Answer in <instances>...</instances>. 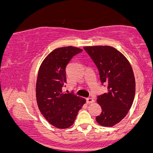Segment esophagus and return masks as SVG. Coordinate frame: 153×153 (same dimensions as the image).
Segmentation results:
<instances>
[{
    "instance_id": "1",
    "label": "esophagus",
    "mask_w": 153,
    "mask_h": 153,
    "mask_svg": "<svg viewBox=\"0 0 153 153\" xmlns=\"http://www.w3.org/2000/svg\"><path fill=\"white\" fill-rule=\"evenodd\" d=\"M86 102H87V103H92L94 102V99H93V98H91V97L87 98Z\"/></svg>"
}]
</instances>
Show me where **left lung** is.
<instances>
[{
	"label": "left lung",
	"instance_id": "1",
	"mask_svg": "<svg viewBox=\"0 0 153 153\" xmlns=\"http://www.w3.org/2000/svg\"><path fill=\"white\" fill-rule=\"evenodd\" d=\"M96 64L106 93L98 96L97 102L102 108L96 122L104 127H112L125 117L130 109L135 94V79L127 59L110 46L83 47Z\"/></svg>",
	"mask_w": 153,
	"mask_h": 153
}]
</instances>
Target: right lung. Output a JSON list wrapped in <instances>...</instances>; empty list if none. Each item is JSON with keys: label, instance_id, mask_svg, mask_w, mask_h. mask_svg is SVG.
<instances>
[{"label": "right lung", "instance_id": "right-lung-1", "mask_svg": "<svg viewBox=\"0 0 153 153\" xmlns=\"http://www.w3.org/2000/svg\"><path fill=\"white\" fill-rule=\"evenodd\" d=\"M75 47H65L50 52L39 70L36 85L38 107L45 119L59 129L70 127L85 99L72 93H62L66 83V67L73 56L82 52Z\"/></svg>", "mask_w": 153, "mask_h": 153}]
</instances>
